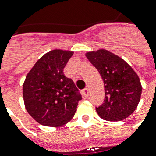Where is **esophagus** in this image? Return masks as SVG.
Masks as SVG:
<instances>
[{"label":"esophagus","mask_w":156,"mask_h":156,"mask_svg":"<svg viewBox=\"0 0 156 156\" xmlns=\"http://www.w3.org/2000/svg\"><path fill=\"white\" fill-rule=\"evenodd\" d=\"M82 93L83 94V96L84 97H87L89 95V89L88 88H84V89L82 90Z\"/></svg>","instance_id":"esophagus-1"}]
</instances>
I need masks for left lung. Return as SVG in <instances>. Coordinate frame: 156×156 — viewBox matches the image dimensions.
<instances>
[{"mask_svg":"<svg viewBox=\"0 0 156 156\" xmlns=\"http://www.w3.org/2000/svg\"><path fill=\"white\" fill-rule=\"evenodd\" d=\"M104 82V102L95 107L102 119L117 122L127 118L140 101L142 86L139 76L123 59L106 50L86 54Z\"/></svg>","mask_w":156,"mask_h":156,"instance_id":"8db88e82","label":"left lung"}]
</instances>
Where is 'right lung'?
<instances>
[{
  "mask_svg": "<svg viewBox=\"0 0 156 156\" xmlns=\"http://www.w3.org/2000/svg\"><path fill=\"white\" fill-rule=\"evenodd\" d=\"M73 52L54 50L40 58L23 86L25 107L39 123L48 127L66 124L74 116L82 95L63 70Z\"/></svg>",
  "mask_w": 156,
  "mask_h": 156,
  "instance_id": "add662e5",
  "label": "right lung"
}]
</instances>
